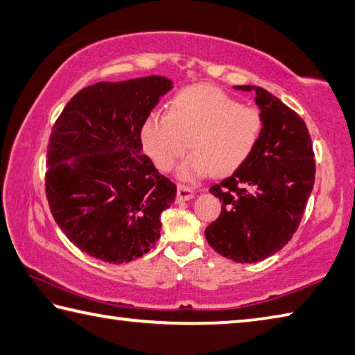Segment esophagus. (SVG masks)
<instances>
[{"instance_id": "1", "label": "esophagus", "mask_w": 355, "mask_h": 355, "mask_svg": "<svg viewBox=\"0 0 355 355\" xmlns=\"http://www.w3.org/2000/svg\"><path fill=\"white\" fill-rule=\"evenodd\" d=\"M194 197V189L191 186L186 184H178L177 186V200L178 202H186V200H191Z\"/></svg>"}]
</instances>
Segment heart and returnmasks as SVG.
I'll list each match as a JSON object with an SVG mask.
<instances>
[{
	"label": "heart",
	"mask_w": 355,
	"mask_h": 355,
	"mask_svg": "<svg viewBox=\"0 0 355 355\" xmlns=\"http://www.w3.org/2000/svg\"><path fill=\"white\" fill-rule=\"evenodd\" d=\"M263 133V116L241 105L212 85H192L169 102L167 114L152 113L141 127L147 155L161 171H171L191 147L194 152L180 167L186 180L217 173L228 175L256 152Z\"/></svg>",
	"instance_id": "1"
}]
</instances>
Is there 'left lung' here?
<instances>
[{
	"label": "left lung",
	"mask_w": 355,
	"mask_h": 355,
	"mask_svg": "<svg viewBox=\"0 0 355 355\" xmlns=\"http://www.w3.org/2000/svg\"><path fill=\"white\" fill-rule=\"evenodd\" d=\"M256 92L263 116L261 143L251 158L228 178L211 186L222 212L205 230L218 254L234 262H259L292 239L315 183L312 139L306 122L261 87Z\"/></svg>",
	"instance_id": "8db88e82"
}]
</instances>
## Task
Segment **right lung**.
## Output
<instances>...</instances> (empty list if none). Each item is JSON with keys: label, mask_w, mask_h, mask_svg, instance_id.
Returning a JSON list of instances; mask_svg holds the SVG:
<instances>
[{"label": "right lung", "mask_w": 355, "mask_h": 355, "mask_svg": "<svg viewBox=\"0 0 355 355\" xmlns=\"http://www.w3.org/2000/svg\"><path fill=\"white\" fill-rule=\"evenodd\" d=\"M172 80L98 82L57 118L48 144L46 198L54 220L87 254L130 262L155 247L177 186L141 153V127Z\"/></svg>", "instance_id": "1"}]
</instances>
